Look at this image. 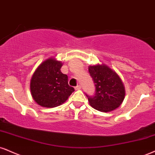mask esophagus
Returning a JSON list of instances; mask_svg holds the SVG:
<instances>
[{
	"label": "esophagus",
	"mask_w": 155,
	"mask_h": 155,
	"mask_svg": "<svg viewBox=\"0 0 155 155\" xmlns=\"http://www.w3.org/2000/svg\"><path fill=\"white\" fill-rule=\"evenodd\" d=\"M81 85H77L76 87H75L76 90H79V89H81Z\"/></svg>",
	"instance_id": "obj_1"
}]
</instances>
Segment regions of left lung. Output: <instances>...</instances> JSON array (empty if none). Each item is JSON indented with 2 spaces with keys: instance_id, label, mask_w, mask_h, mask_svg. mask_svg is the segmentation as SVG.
<instances>
[{
  "instance_id": "8db88e82",
  "label": "left lung",
  "mask_w": 155,
  "mask_h": 155,
  "mask_svg": "<svg viewBox=\"0 0 155 155\" xmlns=\"http://www.w3.org/2000/svg\"><path fill=\"white\" fill-rule=\"evenodd\" d=\"M89 72L95 87L89 102L93 108L101 112H110L120 105L125 97L124 84L118 74L105 65L89 66Z\"/></svg>"
}]
</instances>
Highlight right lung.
<instances>
[{"instance_id":"add662e5","label":"right lung","mask_w":155,"mask_h":155,"mask_svg":"<svg viewBox=\"0 0 155 155\" xmlns=\"http://www.w3.org/2000/svg\"><path fill=\"white\" fill-rule=\"evenodd\" d=\"M62 63L54 58L44 61L37 68L31 79L30 90L33 99L39 105L55 107L67 100L74 87L68 83V76L62 74Z\"/></svg>"}]
</instances>
